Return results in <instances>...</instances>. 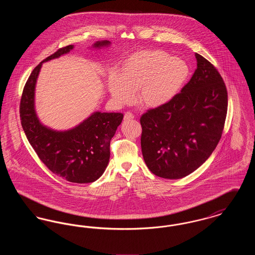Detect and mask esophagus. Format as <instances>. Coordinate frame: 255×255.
<instances>
[{"label":"esophagus","mask_w":255,"mask_h":255,"mask_svg":"<svg viewBox=\"0 0 255 255\" xmlns=\"http://www.w3.org/2000/svg\"><path fill=\"white\" fill-rule=\"evenodd\" d=\"M133 115L132 113H130V112H126L125 114H124V121H131V120H133Z\"/></svg>","instance_id":"34e87169"}]
</instances>
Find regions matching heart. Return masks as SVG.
I'll return each instance as SVG.
<instances>
[{"instance_id": "heart-1", "label": "heart", "mask_w": 255, "mask_h": 255, "mask_svg": "<svg viewBox=\"0 0 255 255\" xmlns=\"http://www.w3.org/2000/svg\"><path fill=\"white\" fill-rule=\"evenodd\" d=\"M190 77V67L184 60L158 49H145L131 54L123 62L120 73L112 72L108 88L119 104L133 100L159 108L177 97Z\"/></svg>"}]
</instances>
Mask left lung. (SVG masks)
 I'll return each mask as SVG.
<instances>
[{"instance_id": "1", "label": "left lung", "mask_w": 255, "mask_h": 255, "mask_svg": "<svg viewBox=\"0 0 255 255\" xmlns=\"http://www.w3.org/2000/svg\"><path fill=\"white\" fill-rule=\"evenodd\" d=\"M197 69L166 105L140 118L142 156L156 176L176 180L199 168L218 144L228 112V92L217 69L196 53Z\"/></svg>"}]
</instances>
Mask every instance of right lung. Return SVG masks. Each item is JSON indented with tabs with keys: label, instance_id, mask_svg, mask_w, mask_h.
Instances as JSON below:
<instances>
[{
	"label": "right lung",
	"instance_id": "1",
	"mask_svg": "<svg viewBox=\"0 0 255 255\" xmlns=\"http://www.w3.org/2000/svg\"><path fill=\"white\" fill-rule=\"evenodd\" d=\"M111 42L97 41L93 48L101 49ZM73 45L59 49L42 61L30 73L20 103V118L24 133L39 158L52 173L68 182L88 183L104 173L110 159V141L121 125L122 113H93L77 126L56 131L43 125L35 111V86L44 62L70 52Z\"/></svg>",
	"mask_w": 255,
	"mask_h": 255
}]
</instances>
